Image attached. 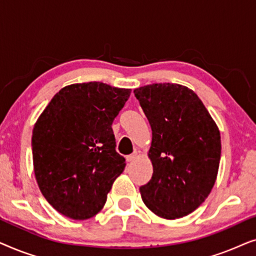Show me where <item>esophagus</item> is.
Masks as SVG:
<instances>
[{"mask_svg":"<svg viewBox=\"0 0 256 256\" xmlns=\"http://www.w3.org/2000/svg\"><path fill=\"white\" fill-rule=\"evenodd\" d=\"M136 157H138V152H136V150H135L134 152L130 154V155H128L127 157H126V160H127V162H132V160H135Z\"/></svg>","mask_w":256,"mask_h":256,"instance_id":"1","label":"esophagus"}]
</instances>
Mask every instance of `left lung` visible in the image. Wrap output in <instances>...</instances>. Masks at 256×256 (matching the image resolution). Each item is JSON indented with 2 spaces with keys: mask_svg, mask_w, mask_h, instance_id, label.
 <instances>
[{
  "mask_svg": "<svg viewBox=\"0 0 256 256\" xmlns=\"http://www.w3.org/2000/svg\"><path fill=\"white\" fill-rule=\"evenodd\" d=\"M134 93L152 130L148 155L154 174L140 186L142 200L162 218L190 214L216 183L222 154L219 129L188 87L152 84Z\"/></svg>",
  "mask_w": 256,
  "mask_h": 256,
  "instance_id": "8db88e82",
  "label": "left lung"
}]
</instances>
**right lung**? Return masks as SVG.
I'll return each instance as SVG.
<instances>
[{
    "label": "right lung",
    "mask_w": 256,
    "mask_h": 256,
    "mask_svg": "<svg viewBox=\"0 0 256 256\" xmlns=\"http://www.w3.org/2000/svg\"><path fill=\"white\" fill-rule=\"evenodd\" d=\"M129 96L130 90L98 82L66 86L34 124V176L48 204L62 216H96L124 170L112 124Z\"/></svg>",
    "instance_id": "1"
}]
</instances>
